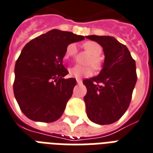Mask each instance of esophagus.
<instances>
[{"label":"esophagus","mask_w":153,"mask_h":153,"mask_svg":"<svg viewBox=\"0 0 153 153\" xmlns=\"http://www.w3.org/2000/svg\"><path fill=\"white\" fill-rule=\"evenodd\" d=\"M76 81H77V83H78V84H82V82L81 79H77Z\"/></svg>","instance_id":"esophagus-1"}]
</instances>
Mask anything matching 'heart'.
Returning <instances> with one entry per match:
<instances>
[{"label":"heart","mask_w":153,"mask_h":153,"mask_svg":"<svg viewBox=\"0 0 153 153\" xmlns=\"http://www.w3.org/2000/svg\"><path fill=\"white\" fill-rule=\"evenodd\" d=\"M82 47L85 51H87L88 53L91 55L87 61L88 65H91L95 70H100L102 66V62L99 56L102 53V47L100 46L97 42H86L83 43ZM77 47L74 44H70L66 47L65 54H64V59H69L73 58L76 55ZM70 75L74 78H82V77H89L92 74V69L90 66H82L79 65H75L69 69Z\"/></svg>","instance_id":"heart-1"}]
</instances>
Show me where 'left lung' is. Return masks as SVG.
<instances>
[{"label": "left lung", "instance_id": "left-lung-1", "mask_svg": "<svg viewBox=\"0 0 153 153\" xmlns=\"http://www.w3.org/2000/svg\"><path fill=\"white\" fill-rule=\"evenodd\" d=\"M102 47L105 59L99 75L83 80L87 115L97 124H111L125 113L137 80L136 62L127 46L110 36H86Z\"/></svg>", "mask_w": 153, "mask_h": 153}]
</instances>
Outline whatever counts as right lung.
Instances as JSON below:
<instances>
[{
    "mask_svg": "<svg viewBox=\"0 0 153 153\" xmlns=\"http://www.w3.org/2000/svg\"><path fill=\"white\" fill-rule=\"evenodd\" d=\"M71 32L52 30L28 42L15 64L13 92L20 108L30 120L44 123L60 118L76 85L63 79L66 47L84 39Z\"/></svg>",
    "mask_w": 153,
    "mask_h": 153,
    "instance_id": "obj_1",
    "label": "right lung"
}]
</instances>
